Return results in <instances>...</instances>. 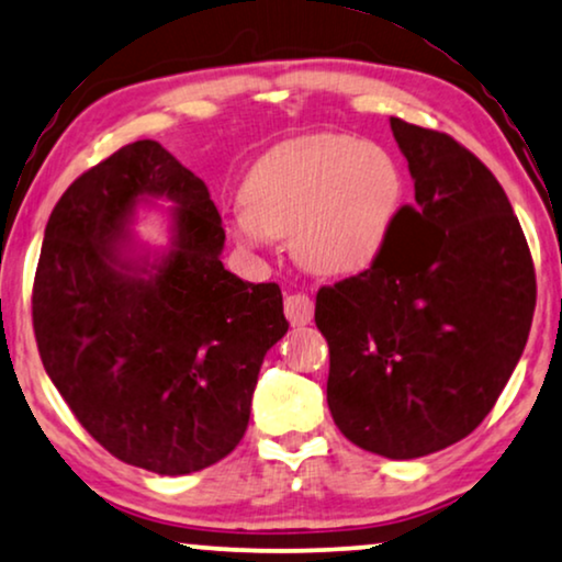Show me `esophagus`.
I'll use <instances>...</instances> for the list:
<instances>
[{
    "label": "esophagus",
    "mask_w": 562,
    "mask_h": 562,
    "mask_svg": "<svg viewBox=\"0 0 562 562\" xmlns=\"http://www.w3.org/2000/svg\"><path fill=\"white\" fill-rule=\"evenodd\" d=\"M285 316H288V321L293 326L311 324V318H313V301H311L308 295H301V293L288 295L285 297Z\"/></svg>",
    "instance_id": "34e87169"
}]
</instances>
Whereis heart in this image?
Segmentation results:
<instances>
[{"label":"heart","instance_id":"obj_1","mask_svg":"<svg viewBox=\"0 0 562 562\" xmlns=\"http://www.w3.org/2000/svg\"><path fill=\"white\" fill-rule=\"evenodd\" d=\"M403 171L385 148L339 133L282 140L251 164L231 236L246 249L288 238L313 274L355 277L391 241Z\"/></svg>","mask_w":562,"mask_h":562}]
</instances>
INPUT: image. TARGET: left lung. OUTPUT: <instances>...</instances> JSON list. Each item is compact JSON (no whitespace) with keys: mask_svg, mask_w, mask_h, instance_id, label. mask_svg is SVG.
I'll return each mask as SVG.
<instances>
[{"mask_svg":"<svg viewBox=\"0 0 562 562\" xmlns=\"http://www.w3.org/2000/svg\"><path fill=\"white\" fill-rule=\"evenodd\" d=\"M416 203L364 272L321 288L326 401L349 442L414 460L465 439L525 351L535 265L504 187L447 133L391 117Z\"/></svg>","mask_w":562,"mask_h":562,"instance_id":"1","label":"left lung"}]
</instances>
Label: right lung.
I'll list each match as a JSON object with an SVG mask.
<instances>
[{
	"label": "right lung",
	"mask_w": 562,
	"mask_h": 562,
	"mask_svg": "<svg viewBox=\"0 0 562 562\" xmlns=\"http://www.w3.org/2000/svg\"><path fill=\"white\" fill-rule=\"evenodd\" d=\"M169 199L170 246L130 234ZM226 231L205 182L156 140L74 179L50 213L33 285L43 368L110 454L159 475L198 473L241 442L265 355L288 334L274 282L221 261Z\"/></svg>",
	"instance_id": "obj_1"
}]
</instances>
